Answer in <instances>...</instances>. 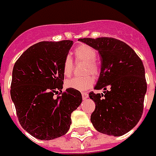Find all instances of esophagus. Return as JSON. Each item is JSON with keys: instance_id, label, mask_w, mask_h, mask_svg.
<instances>
[{"instance_id": "obj_1", "label": "esophagus", "mask_w": 156, "mask_h": 156, "mask_svg": "<svg viewBox=\"0 0 156 156\" xmlns=\"http://www.w3.org/2000/svg\"><path fill=\"white\" fill-rule=\"evenodd\" d=\"M81 95H82V98L84 100H86L88 97V94L86 93V92H82L81 93Z\"/></svg>"}]
</instances>
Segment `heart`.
Segmentation results:
<instances>
[{"label":"heart","mask_w":156,"mask_h":156,"mask_svg":"<svg viewBox=\"0 0 156 156\" xmlns=\"http://www.w3.org/2000/svg\"><path fill=\"white\" fill-rule=\"evenodd\" d=\"M75 59L77 61L85 62L86 65L84 67V73H91L93 75H98L100 67L98 63L94 60L97 56V52L90 46L86 44H81L78 46L74 51ZM63 74L65 76H69L73 71V62L70 57H66L63 62ZM94 82V78L92 75H87L80 77H73L68 79L65 81L66 87L78 91H85L89 87H92Z\"/></svg>","instance_id":"1"}]
</instances>
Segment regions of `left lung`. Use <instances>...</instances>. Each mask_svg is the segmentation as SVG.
<instances>
[{
  "label": "left lung",
  "instance_id": "8db88e82",
  "mask_svg": "<svg viewBox=\"0 0 156 156\" xmlns=\"http://www.w3.org/2000/svg\"><path fill=\"white\" fill-rule=\"evenodd\" d=\"M99 52L101 73L94 89L89 93L95 103L90 121L100 133L121 136L141 119L147 92L145 69L139 56L122 41L101 37L79 39Z\"/></svg>",
  "mask_w": 156,
  "mask_h": 156
}]
</instances>
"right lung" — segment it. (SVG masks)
Wrapping results in <instances>:
<instances>
[{"instance_id": "add662e5", "label": "right lung", "mask_w": 156, "mask_h": 156, "mask_svg": "<svg viewBox=\"0 0 156 156\" xmlns=\"http://www.w3.org/2000/svg\"><path fill=\"white\" fill-rule=\"evenodd\" d=\"M73 41H41L28 48L15 62L11 99L21 127L39 140H54L69 131L71 114L82 101L80 91L62 94L63 62ZM61 94L55 97V94Z\"/></svg>"}]
</instances>
